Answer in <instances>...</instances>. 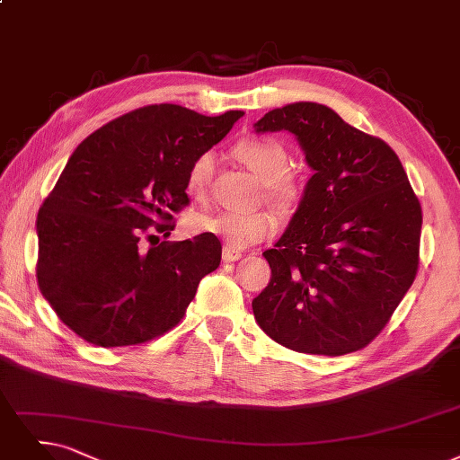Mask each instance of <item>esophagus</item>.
Wrapping results in <instances>:
<instances>
[{
    "mask_svg": "<svg viewBox=\"0 0 460 460\" xmlns=\"http://www.w3.org/2000/svg\"><path fill=\"white\" fill-rule=\"evenodd\" d=\"M242 256H243V254H242L240 251H235V249L228 247V245L223 247V261H225V262H235V261H240Z\"/></svg>",
    "mask_w": 460,
    "mask_h": 460,
    "instance_id": "1",
    "label": "esophagus"
}]
</instances>
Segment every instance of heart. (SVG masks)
Instances as JSON below:
<instances>
[{"label": "heart", "mask_w": 460, "mask_h": 460, "mask_svg": "<svg viewBox=\"0 0 460 460\" xmlns=\"http://www.w3.org/2000/svg\"><path fill=\"white\" fill-rule=\"evenodd\" d=\"M235 156L262 181L264 196L281 209L292 211L300 204L304 194V181L300 175L287 170L288 153L285 145L271 137H249L235 145ZM215 172V155L201 153L189 168L187 190L194 198L206 196ZM192 228L199 234H209L223 240L232 249H247L264 242L275 234L278 220L270 211H213L199 213L192 218Z\"/></svg>", "instance_id": "1"}]
</instances>
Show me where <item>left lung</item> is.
<instances>
[{
  "label": "left lung",
  "mask_w": 460,
  "mask_h": 460,
  "mask_svg": "<svg viewBox=\"0 0 460 460\" xmlns=\"http://www.w3.org/2000/svg\"><path fill=\"white\" fill-rule=\"evenodd\" d=\"M287 130L314 175L273 249L268 287L252 300L264 332L298 353L338 357L389 323L419 266L420 204L396 153L332 109L296 102L254 132Z\"/></svg>",
  "instance_id": "1"
}]
</instances>
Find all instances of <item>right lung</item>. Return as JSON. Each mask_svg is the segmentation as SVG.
I'll return each instance as SVG.
<instances>
[{
    "label": "right lung",
    "instance_id": "add662e5",
    "mask_svg": "<svg viewBox=\"0 0 460 460\" xmlns=\"http://www.w3.org/2000/svg\"><path fill=\"white\" fill-rule=\"evenodd\" d=\"M243 115L146 105L73 151L38 215V283L77 336L100 347L137 345L182 319L201 278L220 264V242L199 234L145 249L139 240L156 217L168 223L170 211L189 204L190 164Z\"/></svg>",
    "mask_w": 460,
    "mask_h": 460
}]
</instances>
